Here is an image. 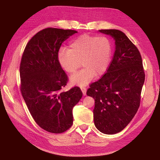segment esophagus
I'll use <instances>...</instances> for the list:
<instances>
[{
	"instance_id": "esophagus-1",
	"label": "esophagus",
	"mask_w": 160,
	"mask_h": 160,
	"mask_svg": "<svg viewBox=\"0 0 160 160\" xmlns=\"http://www.w3.org/2000/svg\"><path fill=\"white\" fill-rule=\"evenodd\" d=\"M81 89L82 91V95H83L84 96L86 95V92H87V89L85 87H81Z\"/></svg>"
}]
</instances>
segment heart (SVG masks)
Masks as SVG:
<instances>
[{
  "label": "heart",
  "mask_w": 160,
  "mask_h": 160,
  "mask_svg": "<svg viewBox=\"0 0 160 160\" xmlns=\"http://www.w3.org/2000/svg\"><path fill=\"white\" fill-rule=\"evenodd\" d=\"M112 47L106 36L82 34L71 41L69 48H62L58 55V62L68 73H73L81 65L79 72L70 78L71 84L85 86L95 78L102 75L111 61Z\"/></svg>",
  "instance_id": "obj_1"
}]
</instances>
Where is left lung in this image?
I'll return each mask as SVG.
<instances>
[{"mask_svg":"<svg viewBox=\"0 0 160 160\" xmlns=\"http://www.w3.org/2000/svg\"><path fill=\"white\" fill-rule=\"evenodd\" d=\"M98 32L113 38L115 52L107 73L91 85L87 95L95 99L96 128L103 134H114L137 112L145 74L138 49L124 33L115 29Z\"/></svg>","mask_w":160,"mask_h":160,"instance_id":"obj_1","label":"left lung"}]
</instances>
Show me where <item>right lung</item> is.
I'll use <instances>...</instances> for the list:
<instances>
[{"instance_id":"1","label":"right lung","mask_w":160,"mask_h":160,"mask_svg":"<svg viewBox=\"0 0 160 160\" xmlns=\"http://www.w3.org/2000/svg\"><path fill=\"white\" fill-rule=\"evenodd\" d=\"M78 32L48 28L27 43L20 66V90L27 107L40 127L62 133L73 124V108L82 97L78 87L61 92L68 76L58 55L62 43Z\"/></svg>"}]
</instances>
